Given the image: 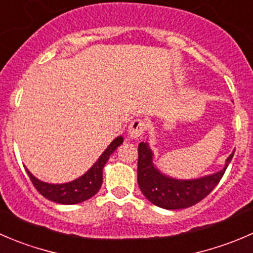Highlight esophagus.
<instances>
[{
  "label": "esophagus",
  "mask_w": 253,
  "mask_h": 253,
  "mask_svg": "<svg viewBox=\"0 0 253 253\" xmlns=\"http://www.w3.org/2000/svg\"><path fill=\"white\" fill-rule=\"evenodd\" d=\"M145 126H146V124H145L144 121H141V119H134L131 122V124L129 126V130H127L130 137L136 139V137L141 136L145 131Z\"/></svg>",
  "instance_id": "34e87169"
}]
</instances>
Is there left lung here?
<instances>
[{"label": "left lung", "mask_w": 253, "mask_h": 253, "mask_svg": "<svg viewBox=\"0 0 253 253\" xmlns=\"http://www.w3.org/2000/svg\"><path fill=\"white\" fill-rule=\"evenodd\" d=\"M137 160V183L142 194L160 208L176 211L199 203L216 187L224 176L234 152L226 159L221 171L196 179H177L162 173L154 165L151 149L147 142H140Z\"/></svg>", "instance_id": "obj_1"}]
</instances>
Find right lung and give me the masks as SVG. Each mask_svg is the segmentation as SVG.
I'll use <instances>...</instances> for the list:
<instances>
[{"instance_id": "add662e5", "label": "right lung", "mask_w": 253, "mask_h": 253, "mask_svg": "<svg viewBox=\"0 0 253 253\" xmlns=\"http://www.w3.org/2000/svg\"><path fill=\"white\" fill-rule=\"evenodd\" d=\"M123 144V136H118L108 145L99 159L94 162L93 166L84 174L75 181L61 184H51L36 178L28 169H26L32 183L37 191L49 201L59 204H77L92 198L99 191L103 182V167L109 160V156L117 150V147Z\"/></svg>"}]
</instances>
